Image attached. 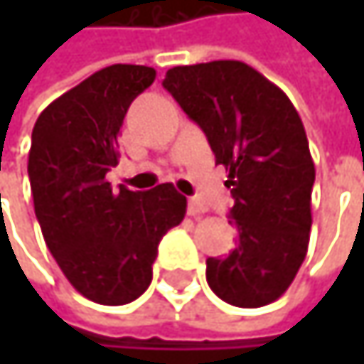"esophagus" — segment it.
<instances>
[{"mask_svg":"<svg viewBox=\"0 0 364 364\" xmlns=\"http://www.w3.org/2000/svg\"><path fill=\"white\" fill-rule=\"evenodd\" d=\"M187 213H189L191 217H200V215H204V213H206V208H204L196 198H191V200H189V204H187Z\"/></svg>","mask_w":364,"mask_h":364,"instance_id":"34e87169","label":"esophagus"}]
</instances>
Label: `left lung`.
<instances>
[{
    "label": "left lung",
    "instance_id": "1",
    "mask_svg": "<svg viewBox=\"0 0 364 364\" xmlns=\"http://www.w3.org/2000/svg\"><path fill=\"white\" fill-rule=\"evenodd\" d=\"M162 86L230 173L238 245L225 259H206L208 287L238 308L276 301L306 259L312 228L314 162L299 113L242 60L173 67Z\"/></svg>",
    "mask_w": 364,
    "mask_h": 364
}]
</instances>
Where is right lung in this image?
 <instances>
[{
    "label": "right lung",
    "mask_w": 364,
    "mask_h": 364,
    "mask_svg": "<svg viewBox=\"0 0 364 364\" xmlns=\"http://www.w3.org/2000/svg\"><path fill=\"white\" fill-rule=\"evenodd\" d=\"M154 80L145 65L105 67L52 101L31 134L27 171L43 240L73 289L103 306L147 291L158 245L187 208L173 183L113 191L105 181L124 115Z\"/></svg>",
    "instance_id": "right-lung-1"
}]
</instances>
